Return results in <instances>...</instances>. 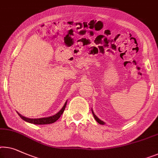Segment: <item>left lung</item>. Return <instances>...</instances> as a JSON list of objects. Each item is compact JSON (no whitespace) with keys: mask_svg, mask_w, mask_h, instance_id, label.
Segmentation results:
<instances>
[{"mask_svg":"<svg viewBox=\"0 0 158 158\" xmlns=\"http://www.w3.org/2000/svg\"><path fill=\"white\" fill-rule=\"evenodd\" d=\"M91 111H92V114H93V116H94V118H95L96 121H97L98 123L101 124V125H104V124H105V122H103V121H102V120H100L97 116H96L95 114H94V110H93L92 109H91Z\"/></svg>","mask_w":158,"mask_h":158,"instance_id":"left-lung-1","label":"left lung"}]
</instances>
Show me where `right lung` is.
Wrapping results in <instances>:
<instances>
[{"label":"right lung","instance_id":"right-lung-1","mask_svg":"<svg viewBox=\"0 0 158 158\" xmlns=\"http://www.w3.org/2000/svg\"><path fill=\"white\" fill-rule=\"evenodd\" d=\"M67 103V101L65 102L64 105L63 106V107L61 109V110L58 113H56V114L53 115V116H49V117L40 118H27V117L22 116V115H21L20 114H19L18 111H17V113L19 116H20L21 118H22L23 120H24L25 121L28 122V123H32V124H35V125L50 124V123H55V122L57 121V120L60 118V116H62V114H63V112H64V110L65 109Z\"/></svg>","mask_w":158,"mask_h":158}]
</instances>
